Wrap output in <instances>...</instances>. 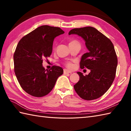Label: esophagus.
Listing matches in <instances>:
<instances>
[{
	"label": "esophagus",
	"instance_id": "34e87169",
	"mask_svg": "<svg viewBox=\"0 0 131 131\" xmlns=\"http://www.w3.org/2000/svg\"><path fill=\"white\" fill-rule=\"evenodd\" d=\"M71 71H69L68 70H66V69H64L63 70V74H71Z\"/></svg>",
	"mask_w": 131,
	"mask_h": 131
}]
</instances>
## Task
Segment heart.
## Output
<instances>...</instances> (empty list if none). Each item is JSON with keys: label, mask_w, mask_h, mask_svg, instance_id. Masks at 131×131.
I'll return each mask as SVG.
<instances>
[{"label": "heart", "mask_w": 131, "mask_h": 131, "mask_svg": "<svg viewBox=\"0 0 131 131\" xmlns=\"http://www.w3.org/2000/svg\"><path fill=\"white\" fill-rule=\"evenodd\" d=\"M78 43L77 41L73 40V41H70V42L69 43V44H74V43ZM66 66H67V67H68V68H69V69H71L73 67V63H72L71 62H66Z\"/></svg>", "instance_id": "b5f03b06"}]
</instances>
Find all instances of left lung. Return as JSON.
I'll list each match as a JSON object with an SVG mask.
<instances>
[{
  "label": "left lung",
  "mask_w": 131,
  "mask_h": 131,
  "mask_svg": "<svg viewBox=\"0 0 131 131\" xmlns=\"http://www.w3.org/2000/svg\"><path fill=\"white\" fill-rule=\"evenodd\" d=\"M71 34L78 35L85 41L88 52L82 56L80 67L91 70L85 76L78 72L80 78L74 90L84 100L98 99L106 92L115 78L118 59L114 47L109 39L93 27L73 29L69 32Z\"/></svg>",
  "instance_id": "left-lung-1"
}]
</instances>
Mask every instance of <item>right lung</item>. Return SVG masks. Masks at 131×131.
I'll return each instance as SVG.
<instances>
[{"instance_id": "1", "label": "right lung", "mask_w": 131, "mask_h": 131, "mask_svg": "<svg viewBox=\"0 0 131 131\" xmlns=\"http://www.w3.org/2000/svg\"><path fill=\"white\" fill-rule=\"evenodd\" d=\"M64 32L60 27L43 25L19 40L13 55L14 69L22 88L32 96L47 95L63 74L60 66L45 70L43 59L51 56L54 39Z\"/></svg>"}]
</instances>
